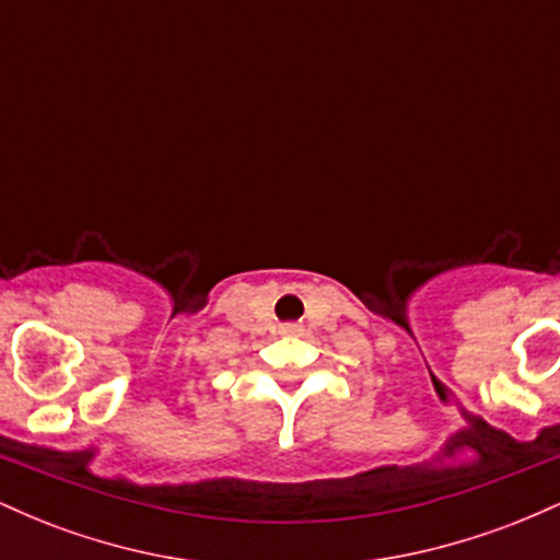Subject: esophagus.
Listing matches in <instances>:
<instances>
[{"instance_id":"esophagus-1","label":"esophagus","mask_w":560,"mask_h":560,"mask_svg":"<svg viewBox=\"0 0 560 560\" xmlns=\"http://www.w3.org/2000/svg\"><path fill=\"white\" fill-rule=\"evenodd\" d=\"M281 331H284V334H298L300 326L298 324H287V326H281Z\"/></svg>"}]
</instances>
